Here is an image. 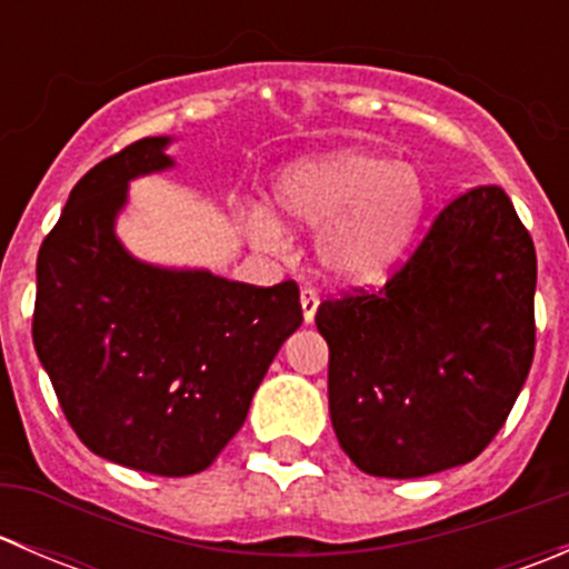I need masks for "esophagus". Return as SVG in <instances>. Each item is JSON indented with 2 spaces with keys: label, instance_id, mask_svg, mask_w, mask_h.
<instances>
[{
  "label": "esophagus",
  "instance_id": "esophagus-1",
  "mask_svg": "<svg viewBox=\"0 0 569 569\" xmlns=\"http://www.w3.org/2000/svg\"><path fill=\"white\" fill-rule=\"evenodd\" d=\"M300 302H302V317H306L308 325H311L313 317H317V308H319V291L313 289V286H302Z\"/></svg>",
  "mask_w": 569,
  "mask_h": 569
}]
</instances>
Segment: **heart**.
Here are the masks:
<instances>
[{
    "label": "heart",
    "mask_w": 569,
    "mask_h": 569,
    "mask_svg": "<svg viewBox=\"0 0 569 569\" xmlns=\"http://www.w3.org/2000/svg\"><path fill=\"white\" fill-rule=\"evenodd\" d=\"M278 203L306 228H321L319 261L332 278L375 280L405 252L429 203V187L410 164L382 153L341 151L295 164L278 181ZM252 233L280 244V226L256 211Z\"/></svg>",
    "instance_id": "heart-1"
}]
</instances>
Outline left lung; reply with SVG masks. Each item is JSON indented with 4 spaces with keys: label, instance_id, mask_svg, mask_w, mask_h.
Listing matches in <instances>:
<instances>
[{
    "label": "left lung",
    "instance_id": "8db88e82",
    "mask_svg": "<svg viewBox=\"0 0 569 569\" xmlns=\"http://www.w3.org/2000/svg\"><path fill=\"white\" fill-rule=\"evenodd\" d=\"M537 252L501 187L443 206L380 289L327 297L330 421L363 473L418 479L481 455L533 360Z\"/></svg>",
    "mask_w": 569,
    "mask_h": 569
}]
</instances>
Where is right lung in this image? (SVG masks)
Returning a JSON list of instances; mask_svg holds the SVG:
<instances>
[{"mask_svg":"<svg viewBox=\"0 0 569 569\" xmlns=\"http://www.w3.org/2000/svg\"><path fill=\"white\" fill-rule=\"evenodd\" d=\"M142 137L79 178L38 252L36 352L77 438L153 476L200 473L242 429L280 343L295 280L250 286L131 258L112 222L126 183L173 164Z\"/></svg>","mask_w":569,"mask_h":569,"instance_id":"obj_1","label":"right lung"}]
</instances>
